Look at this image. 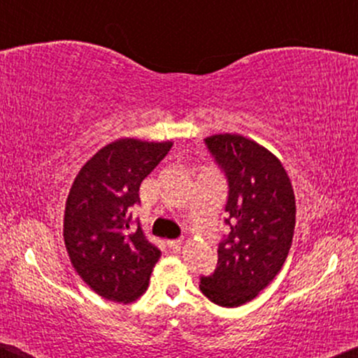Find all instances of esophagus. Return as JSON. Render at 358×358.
<instances>
[{
    "instance_id": "esophagus-1",
    "label": "esophagus",
    "mask_w": 358,
    "mask_h": 358,
    "mask_svg": "<svg viewBox=\"0 0 358 358\" xmlns=\"http://www.w3.org/2000/svg\"><path fill=\"white\" fill-rule=\"evenodd\" d=\"M182 243H184V239H169L168 241V246L171 248V249H174V251H179L180 249V246H182Z\"/></svg>"
}]
</instances>
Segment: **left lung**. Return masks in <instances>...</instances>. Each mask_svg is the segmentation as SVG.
<instances>
[{"mask_svg":"<svg viewBox=\"0 0 358 358\" xmlns=\"http://www.w3.org/2000/svg\"><path fill=\"white\" fill-rule=\"evenodd\" d=\"M205 143L227 176L224 223L231 231L220 243L215 272L200 278V290L215 305L241 306L285 262L295 229V194L277 156L254 140L220 134Z\"/></svg>","mask_w":358,"mask_h":358,"instance_id":"left-lung-1","label":"left lung"}]
</instances>
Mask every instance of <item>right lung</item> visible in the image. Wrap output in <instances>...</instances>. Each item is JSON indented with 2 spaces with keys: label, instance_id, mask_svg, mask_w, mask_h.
Wrapping results in <instances>:
<instances>
[{
  "label": "right lung",
  "instance_id": "right-lung-1",
  "mask_svg": "<svg viewBox=\"0 0 358 358\" xmlns=\"http://www.w3.org/2000/svg\"><path fill=\"white\" fill-rule=\"evenodd\" d=\"M173 141L120 138L80 169L66 199L63 239L86 285L106 300L131 303L143 295L161 251L131 222L143 179Z\"/></svg>",
  "mask_w": 358,
  "mask_h": 358
}]
</instances>
